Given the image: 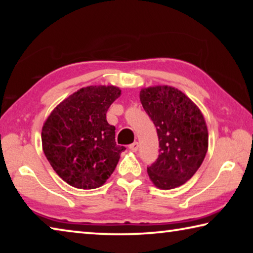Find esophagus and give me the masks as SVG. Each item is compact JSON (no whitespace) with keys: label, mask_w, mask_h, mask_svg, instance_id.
Returning <instances> with one entry per match:
<instances>
[{"label":"esophagus","mask_w":253,"mask_h":253,"mask_svg":"<svg viewBox=\"0 0 253 253\" xmlns=\"http://www.w3.org/2000/svg\"><path fill=\"white\" fill-rule=\"evenodd\" d=\"M129 149L131 152H137L138 151V143L137 142H134L132 144L129 145Z\"/></svg>","instance_id":"obj_1"}]
</instances>
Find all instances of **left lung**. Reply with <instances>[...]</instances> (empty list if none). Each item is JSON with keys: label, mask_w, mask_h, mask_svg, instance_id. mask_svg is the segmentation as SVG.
Masks as SVG:
<instances>
[{"label": "left lung", "mask_w": 253, "mask_h": 253, "mask_svg": "<svg viewBox=\"0 0 253 253\" xmlns=\"http://www.w3.org/2000/svg\"><path fill=\"white\" fill-rule=\"evenodd\" d=\"M139 98L160 140V154L147 168L148 176L162 190L181 186L200 169L208 152L203 115L190 98L169 85L144 88Z\"/></svg>", "instance_id": "8db88e82"}]
</instances>
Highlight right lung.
I'll return each mask as SVG.
<instances>
[{
    "label": "right lung",
    "instance_id": "1",
    "mask_svg": "<svg viewBox=\"0 0 253 253\" xmlns=\"http://www.w3.org/2000/svg\"><path fill=\"white\" fill-rule=\"evenodd\" d=\"M115 85H89L55 107L42 127L44 155L69 185L91 190L101 186L116 169L124 146L115 142V126L106 119L121 96Z\"/></svg>",
    "mask_w": 253,
    "mask_h": 253
}]
</instances>
